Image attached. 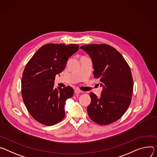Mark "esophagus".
Returning a JSON list of instances; mask_svg holds the SVG:
<instances>
[{
	"mask_svg": "<svg viewBox=\"0 0 157 157\" xmlns=\"http://www.w3.org/2000/svg\"><path fill=\"white\" fill-rule=\"evenodd\" d=\"M83 91H82V90H80V89H76L75 90V93L77 94H80V93H83Z\"/></svg>",
	"mask_w": 157,
	"mask_h": 157,
	"instance_id": "34e87169",
	"label": "esophagus"
}]
</instances>
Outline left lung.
Segmentation results:
<instances>
[{
  "label": "left lung",
  "mask_w": 157,
  "mask_h": 157,
  "mask_svg": "<svg viewBox=\"0 0 157 157\" xmlns=\"http://www.w3.org/2000/svg\"><path fill=\"white\" fill-rule=\"evenodd\" d=\"M80 48L92 58L94 78H99L103 86L100 97L90 93L89 116L101 125L112 124L124 115L130 105L133 89L130 68L120 52L109 45L86 44Z\"/></svg>",
  "instance_id": "left-lung-1"
}]
</instances>
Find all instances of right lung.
I'll return each mask as SVG.
<instances>
[{
	"instance_id": "right-lung-1",
	"label": "right lung",
	"mask_w": 157,
	"mask_h": 157,
	"mask_svg": "<svg viewBox=\"0 0 157 157\" xmlns=\"http://www.w3.org/2000/svg\"><path fill=\"white\" fill-rule=\"evenodd\" d=\"M78 48L75 44H47L26 64L21 81L22 99L38 122L51 126L63 119L65 102L73 96L74 90L71 86L54 89V80L56 75L63 71L68 57Z\"/></svg>"
}]
</instances>
